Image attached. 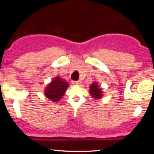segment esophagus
<instances>
[{"label":"esophagus","instance_id":"esophagus-1","mask_svg":"<svg viewBox=\"0 0 154 154\" xmlns=\"http://www.w3.org/2000/svg\"><path fill=\"white\" fill-rule=\"evenodd\" d=\"M74 83H75V84H76V85H79L81 83V82H80V81H75Z\"/></svg>","mask_w":154,"mask_h":154}]
</instances>
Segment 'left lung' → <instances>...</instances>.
I'll list each match as a JSON object with an SVG mask.
<instances>
[{"label": "left lung", "instance_id": "obj_1", "mask_svg": "<svg viewBox=\"0 0 154 154\" xmlns=\"http://www.w3.org/2000/svg\"><path fill=\"white\" fill-rule=\"evenodd\" d=\"M90 93L93 96V98L98 99L102 97V91L100 88L98 87V84L96 82H93L90 87Z\"/></svg>", "mask_w": 154, "mask_h": 154}]
</instances>
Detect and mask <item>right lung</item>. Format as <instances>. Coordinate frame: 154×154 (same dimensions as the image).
Listing matches in <instances>:
<instances>
[{"label":"right lung","instance_id":"right-lung-1","mask_svg":"<svg viewBox=\"0 0 154 154\" xmlns=\"http://www.w3.org/2000/svg\"><path fill=\"white\" fill-rule=\"evenodd\" d=\"M69 84L60 77H55L45 88V94L48 99L54 102H58L66 92Z\"/></svg>","mask_w":154,"mask_h":154}]
</instances>
